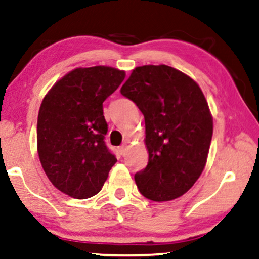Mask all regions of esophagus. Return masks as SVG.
Here are the masks:
<instances>
[{
    "label": "esophagus",
    "mask_w": 259,
    "mask_h": 259,
    "mask_svg": "<svg viewBox=\"0 0 259 259\" xmlns=\"http://www.w3.org/2000/svg\"><path fill=\"white\" fill-rule=\"evenodd\" d=\"M118 150H119V153L121 154V156H124V154H125L126 151H127V145L126 144H123V145H121V146H119V148H118Z\"/></svg>",
    "instance_id": "1"
}]
</instances>
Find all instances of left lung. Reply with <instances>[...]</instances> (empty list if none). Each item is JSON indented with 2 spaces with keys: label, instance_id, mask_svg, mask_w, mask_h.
I'll use <instances>...</instances> for the list:
<instances>
[{
  "label": "left lung",
  "instance_id": "1",
  "mask_svg": "<svg viewBox=\"0 0 259 259\" xmlns=\"http://www.w3.org/2000/svg\"><path fill=\"white\" fill-rule=\"evenodd\" d=\"M120 92L144 114L148 163L135 174L142 196L163 202L180 197L207 162L213 119L200 86L169 65L133 70Z\"/></svg>",
  "mask_w": 259,
  "mask_h": 259
}]
</instances>
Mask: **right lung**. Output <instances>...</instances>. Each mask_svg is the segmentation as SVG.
<instances>
[{"label":"right lung","instance_id":"right-lung-1","mask_svg":"<svg viewBox=\"0 0 259 259\" xmlns=\"http://www.w3.org/2000/svg\"><path fill=\"white\" fill-rule=\"evenodd\" d=\"M125 73L115 68H76L47 92L37 117V152L50 181L70 197L99 194L117 158L106 145L103 102Z\"/></svg>","mask_w":259,"mask_h":259}]
</instances>
